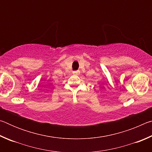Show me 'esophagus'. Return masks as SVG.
Segmentation results:
<instances>
[{"label":"esophagus","mask_w":152,"mask_h":152,"mask_svg":"<svg viewBox=\"0 0 152 152\" xmlns=\"http://www.w3.org/2000/svg\"><path fill=\"white\" fill-rule=\"evenodd\" d=\"M74 74H76V75H79L80 74V71L79 70H76V71H74L73 72Z\"/></svg>","instance_id":"obj_1"}]
</instances>
